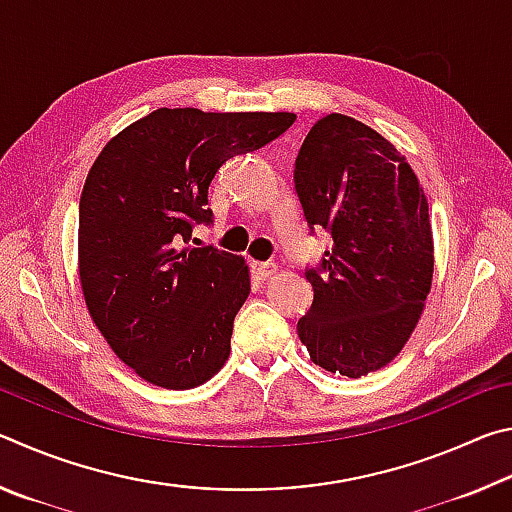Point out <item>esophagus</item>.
Instances as JSON below:
<instances>
[{
  "mask_svg": "<svg viewBox=\"0 0 512 512\" xmlns=\"http://www.w3.org/2000/svg\"><path fill=\"white\" fill-rule=\"evenodd\" d=\"M275 271H277L275 262H253V273L259 277V280H268Z\"/></svg>",
  "mask_w": 512,
  "mask_h": 512,
  "instance_id": "1",
  "label": "esophagus"
}]
</instances>
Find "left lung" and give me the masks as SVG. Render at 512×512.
<instances>
[{
    "label": "left lung",
    "mask_w": 512,
    "mask_h": 512,
    "mask_svg": "<svg viewBox=\"0 0 512 512\" xmlns=\"http://www.w3.org/2000/svg\"><path fill=\"white\" fill-rule=\"evenodd\" d=\"M293 183L309 228L334 239L305 271L314 302L298 320L300 341L327 372L381 370L411 339L431 291L433 235L418 176L386 137L332 112L302 142Z\"/></svg>",
    "instance_id": "left-lung-1"
}]
</instances>
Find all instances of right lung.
<instances>
[{"instance_id": "right-lung-1", "label": "right lung", "mask_w": 512, "mask_h": 512, "mask_svg": "<svg viewBox=\"0 0 512 512\" xmlns=\"http://www.w3.org/2000/svg\"><path fill=\"white\" fill-rule=\"evenodd\" d=\"M293 112L158 108L103 146L79 205V280L112 352L149 384L187 391L230 357L250 293L244 257L189 246L232 155L262 149Z\"/></svg>"}]
</instances>
